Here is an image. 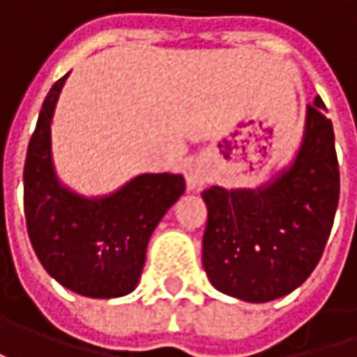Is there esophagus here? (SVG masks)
<instances>
[{"label": "esophagus", "instance_id": "obj_1", "mask_svg": "<svg viewBox=\"0 0 357 357\" xmlns=\"http://www.w3.org/2000/svg\"><path fill=\"white\" fill-rule=\"evenodd\" d=\"M206 178H208L206 169H204L200 162H192V165H188V169H186V183H188L190 188L202 186L204 183H206Z\"/></svg>", "mask_w": 357, "mask_h": 357}]
</instances>
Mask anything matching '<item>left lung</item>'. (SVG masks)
Segmentation results:
<instances>
[{
	"label": "left lung",
	"mask_w": 357,
	"mask_h": 357,
	"mask_svg": "<svg viewBox=\"0 0 357 357\" xmlns=\"http://www.w3.org/2000/svg\"><path fill=\"white\" fill-rule=\"evenodd\" d=\"M308 105L306 137L290 171L258 190H202L208 208L202 266L216 290L270 302L304 284L322 258L340 200L334 127Z\"/></svg>",
	"instance_id": "8db88e82"
}]
</instances>
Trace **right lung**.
I'll return each instance as SVG.
<instances>
[{"instance_id": "add662e5", "label": "right lung", "mask_w": 357, "mask_h": 357, "mask_svg": "<svg viewBox=\"0 0 357 357\" xmlns=\"http://www.w3.org/2000/svg\"><path fill=\"white\" fill-rule=\"evenodd\" d=\"M67 75L43 101L23 169V211L39 262L61 286L89 298L135 290L146 244L185 192L181 174H141L113 197L87 200L65 190L51 167V117Z\"/></svg>"}]
</instances>
